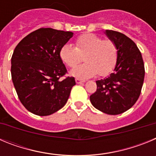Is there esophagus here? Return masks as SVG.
<instances>
[{"label": "esophagus", "mask_w": 156, "mask_h": 156, "mask_svg": "<svg viewBox=\"0 0 156 156\" xmlns=\"http://www.w3.org/2000/svg\"><path fill=\"white\" fill-rule=\"evenodd\" d=\"M75 80H76V83H81L85 82L84 80H81V79H80V78H76Z\"/></svg>", "instance_id": "1"}]
</instances>
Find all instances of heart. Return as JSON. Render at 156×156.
<instances>
[{
  "instance_id": "obj_1",
  "label": "heart",
  "mask_w": 156,
  "mask_h": 156,
  "mask_svg": "<svg viewBox=\"0 0 156 156\" xmlns=\"http://www.w3.org/2000/svg\"><path fill=\"white\" fill-rule=\"evenodd\" d=\"M75 45L66 44L59 51L62 61L71 68L80 62L81 55H84L86 62L72 69V76L80 78H89L98 73L105 76L115 67L117 48L112 41H102L101 37L95 34H85L76 40Z\"/></svg>"
}]
</instances>
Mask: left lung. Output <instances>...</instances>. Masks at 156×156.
<instances>
[{"label":"left lung","instance_id":"obj_1","mask_svg":"<svg viewBox=\"0 0 156 156\" xmlns=\"http://www.w3.org/2000/svg\"><path fill=\"white\" fill-rule=\"evenodd\" d=\"M105 34L117 48L114 72L96 81L97 90L90 96L92 105L108 115H119L135 104L140 94L144 78L142 55L136 44L119 32Z\"/></svg>","mask_w":156,"mask_h":156}]
</instances>
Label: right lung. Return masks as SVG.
I'll use <instances>...</instances> for the list:
<instances>
[{"label":"right lung","mask_w":156,"mask_h":156,"mask_svg":"<svg viewBox=\"0 0 156 156\" xmlns=\"http://www.w3.org/2000/svg\"><path fill=\"white\" fill-rule=\"evenodd\" d=\"M73 33L41 28L18 44L12 57V82L19 100L32 113L49 115L68 101L74 77L60 78L67 73L59 51Z\"/></svg>","instance_id":"1"}]
</instances>
